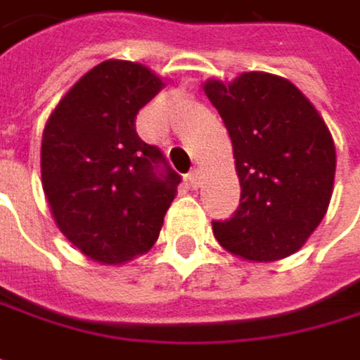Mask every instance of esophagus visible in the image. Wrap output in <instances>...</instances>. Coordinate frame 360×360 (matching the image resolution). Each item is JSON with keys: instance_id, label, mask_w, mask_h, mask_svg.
<instances>
[{"instance_id": "obj_1", "label": "esophagus", "mask_w": 360, "mask_h": 360, "mask_svg": "<svg viewBox=\"0 0 360 360\" xmlns=\"http://www.w3.org/2000/svg\"><path fill=\"white\" fill-rule=\"evenodd\" d=\"M187 179H189V185H191L193 189H198V187H200V183H202V173H200V169H193V171H189Z\"/></svg>"}]
</instances>
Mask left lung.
<instances>
[{
  "label": "left lung",
  "instance_id": "8db88e82",
  "mask_svg": "<svg viewBox=\"0 0 360 360\" xmlns=\"http://www.w3.org/2000/svg\"><path fill=\"white\" fill-rule=\"evenodd\" d=\"M233 142L241 200L212 220L216 241L251 262H274L307 241L328 210L336 148L319 113L288 80L249 72L204 84Z\"/></svg>",
  "mask_w": 360,
  "mask_h": 360
}]
</instances>
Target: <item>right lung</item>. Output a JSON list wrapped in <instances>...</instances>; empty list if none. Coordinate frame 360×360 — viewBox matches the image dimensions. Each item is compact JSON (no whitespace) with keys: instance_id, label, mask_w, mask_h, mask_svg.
<instances>
[{"instance_id":"obj_1","label":"right lung","mask_w":360,"mask_h":360,"mask_svg":"<svg viewBox=\"0 0 360 360\" xmlns=\"http://www.w3.org/2000/svg\"><path fill=\"white\" fill-rule=\"evenodd\" d=\"M162 80L131 61H103L51 113L41 173L61 233L84 255L123 264L158 239L181 175L136 134Z\"/></svg>"}]
</instances>
